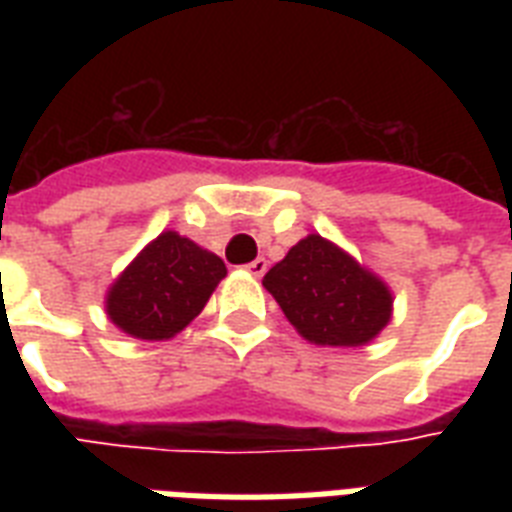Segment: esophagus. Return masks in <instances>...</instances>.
<instances>
[{"label": "esophagus", "mask_w": 512, "mask_h": 512, "mask_svg": "<svg viewBox=\"0 0 512 512\" xmlns=\"http://www.w3.org/2000/svg\"><path fill=\"white\" fill-rule=\"evenodd\" d=\"M265 271H268V260H265V257H257V260H252V263L247 265V273H252L255 279H260Z\"/></svg>", "instance_id": "obj_1"}]
</instances>
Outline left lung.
Masks as SVG:
<instances>
[{"label":"left lung","instance_id":"8db88e82","mask_svg":"<svg viewBox=\"0 0 512 512\" xmlns=\"http://www.w3.org/2000/svg\"><path fill=\"white\" fill-rule=\"evenodd\" d=\"M263 287L313 345L361 348L393 319V292L356 257L308 233L265 273Z\"/></svg>","mask_w":512,"mask_h":512}]
</instances>
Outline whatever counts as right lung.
I'll return each instance as SVG.
<instances>
[{"label":"right lung","instance_id":"1","mask_svg":"<svg viewBox=\"0 0 512 512\" xmlns=\"http://www.w3.org/2000/svg\"><path fill=\"white\" fill-rule=\"evenodd\" d=\"M225 273L215 252L177 231H164L108 287V319L135 340H172L204 311Z\"/></svg>","mask_w":512,"mask_h":512}]
</instances>
